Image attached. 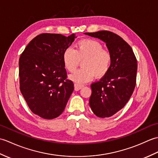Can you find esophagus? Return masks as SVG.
I'll return each mask as SVG.
<instances>
[{"label":"esophagus","mask_w":158,"mask_h":158,"mask_svg":"<svg viewBox=\"0 0 158 158\" xmlns=\"http://www.w3.org/2000/svg\"><path fill=\"white\" fill-rule=\"evenodd\" d=\"M74 86H75V90H76V91H78V90L81 89L84 85H81V84H79V83H75Z\"/></svg>","instance_id":"esophagus-1"}]
</instances>
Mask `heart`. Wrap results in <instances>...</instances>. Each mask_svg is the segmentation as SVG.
I'll use <instances>...</instances> for the list:
<instances>
[{
    "mask_svg": "<svg viewBox=\"0 0 158 158\" xmlns=\"http://www.w3.org/2000/svg\"><path fill=\"white\" fill-rule=\"evenodd\" d=\"M84 58L83 68L71 74L69 78L79 84L88 82L94 77H102L109 71L112 62V56L108 50L96 40L83 39L77 43L75 49L68 48L64 50L62 60L65 68L74 72L78 66L79 60Z\"/></svg>",
    "mask_w": 158,
    "mask_h": 158,
    "instance_id": "heart-1",
    "label": "heart"
}]
</instances>
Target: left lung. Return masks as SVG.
Returning a JSON list of instances; mask_svg holds the SVG:
<instances>
[{"label":"left lung","instance_id":"8db88e82","mask_svg":"<svg viewBox=\"0 0 158 158\" xmlns=\"http://www.w3.org/2000/svg\"><path fill=\"white\" fill-rule=\"evenodd\" d=\"M106 43L112 56L110 67L100 81L92 83L89 106L98 117H111L123 109L136 85L137 60L132 49L124 40L112 32H85Z\"/></svg>","mask_w":158,"mask_h":158}]
</instances>
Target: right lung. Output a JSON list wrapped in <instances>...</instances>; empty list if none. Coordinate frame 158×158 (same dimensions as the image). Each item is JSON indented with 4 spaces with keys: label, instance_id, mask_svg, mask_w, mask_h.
I'll list each match as a JSON object with an SVG mask.
<instances>
[{
    "label": "right lung",
    "instance_id": "add662e5",
    "mask_svg": "<svg viewBox=\"0 0 158 158\" xmlns=\"http://www.w3.org/2000/svg\"><path fill=\"white\" fill-rule=\"evenodd\" d=\"M75 38V34L43 33L19 57L20 91L32 112L43 119L61 115L74 90L73 81L66 79L62 55Z\"/></svg>",
    "mask_w": 158,
    "mask_h": 158
}]
</instances>
